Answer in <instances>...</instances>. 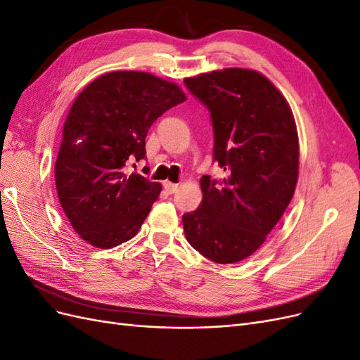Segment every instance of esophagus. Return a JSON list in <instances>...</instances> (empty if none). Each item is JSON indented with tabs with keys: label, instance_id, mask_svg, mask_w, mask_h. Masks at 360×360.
I'll return each mask as SVG.
<instances>
[{
	"label": "esophagus",
	"instance_id": "esophagus-1",
	"mask_svg": "<svg viewBox=\"0 0 360 360\" xmlns=\"http://www.w3.org/2000/svg\"><path fill=\"white\" fill-rule=\"evenodd\" d=\"M163 189H165L168 193H176L179 191V184L171 183V181H165V183H163Z\"/></svg>",
	"mask_w": 360,
	"mask_h": 360
}]
</instances>
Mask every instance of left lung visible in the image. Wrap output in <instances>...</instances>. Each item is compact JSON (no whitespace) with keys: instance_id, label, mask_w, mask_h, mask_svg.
<instances>
[{"instance_id":"1","label":"left lung","mask_w":360,"mask_h":360,"mask_svg":"<svg viewBox=\"0 0 360 360\" xmlns=\"http://www.w3.org/2000/svg\"><path fill=\"white\" fill-rule=\"evenodd\" d=\"M210 111L219 181L202 176V201L183 214L189 245L217 264L238 263L264 243L299 177L291 108L264 75L230 68L184 79Z\"/></svg>"}]
</instances>
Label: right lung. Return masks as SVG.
I'll use <instances>...</instances> for the list:
<instances>
[{
    "label": "right lung",
    "instance_id": "right-lung-1",
    "mask_svg": "<svg viewBox=\"0 0 360 360\" xmlns=\"http://www.w3.org/2000/svg\"><path fill=\"white\" fill-rule=\"evenodd\" d=\"M184 101L177 84L135 70L105 73L76 97L63 126L56 184L84 242L111 249L139 231L162 186L129 174L127 165L146 158L150 126Z\"/></svg>",
    "mask_w": 360,
    "mask_h": 360
}]
</instances>
